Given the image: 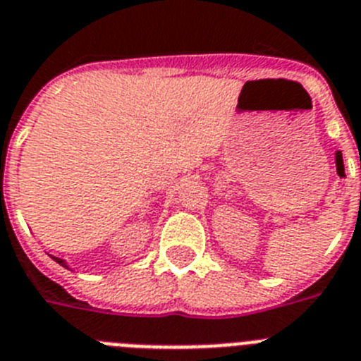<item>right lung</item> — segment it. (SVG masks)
<instances>
[{"mask_svg": "<svg viewBox=\"0 0 361 361\" xmlns=\"http://www.w3.org/2000/svg\"><path fill=\"white\" fill-rule=\"evenodd\" d=\"M55 262L59 263V265H63V267H66V263H64V259H59V257H54Z\"/></svg>", "mask_w": 361, "mask_h": 361, "instance_id": "add662e5", "label": "right lung"}]
</instances>
